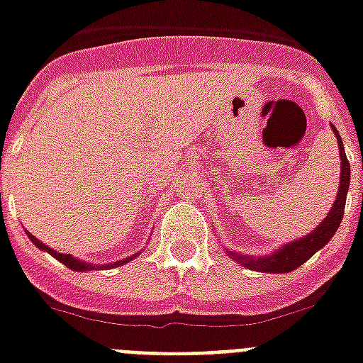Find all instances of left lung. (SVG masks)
<instances>
[{"instance_id": "8db88e82", "label": "left lung", "mask_w": 363, "mask_h": 363, "mask_svg": "<svg viewBox=\"0 0 363 363\" xmlns=\"http://www.w3.org/2000/svg\"><path fill=\"white\" fill-rule=\"evenodd\" d=\"M332 130L335 132L337 138V145H340V158H341V182L340 190H337V197H335L334 207L330 208L328 216L325 218V222H320L317 229L308 233L304 238L293 240V242L285 244L279 250L272 253V255H263V257H252V255H240L237 252H228L229 257H233L237 263L242 267L257 270V272H270V274H285L291 272L294 268L302 267L315 252H319L320 248H325L330 242V238L334 237L337 228H340L341 220H343L345 212V201H347V191H349L350 184V164L345 155L343 141H341L340 132L335 130V126H332Z\"/></svg>"}]
</instances>
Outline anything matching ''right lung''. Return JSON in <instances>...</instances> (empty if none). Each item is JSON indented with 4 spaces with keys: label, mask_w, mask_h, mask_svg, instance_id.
<instances>
[{
    "label": "right lung",
    "mask_w": 363,
    "mask_h": 363,
    "mask_svg": "<svg viewBox=\"0 0 363 363\" xmlns=\"http://www.w3.org/2000/svg\"><path fill=\"white\" fill-rule=\"evenodd\" d=\"M26 233H28V237L31 238V242H33L38 250H43V252H48L50 255H52V257L57 259L59 263H63L65 267H69L70 270H78V272H87V270H93V268H96L95 264L85 263V261H82V259H76V257H72V255H69V253L55 252V250L48 248V246H46V244H44V242H40L38 238H35L33 235H31V233H29V231H26ZM134 257H138V253H135V255H132V257H126V259H121V261H115V263L99 264V268H106V270H108V268H113V267H123V264L128 263V261H132V259H134Z\"/></svg>",
    "instance_id": "1"
}]
</instances>
